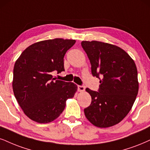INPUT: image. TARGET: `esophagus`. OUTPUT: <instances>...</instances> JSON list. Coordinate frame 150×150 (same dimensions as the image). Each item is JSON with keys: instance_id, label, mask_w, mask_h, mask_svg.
I'll list each match as a JSON object with an SVG mask.
<instances>
[{"instance_id": "esophagus-1", "label": "esophagus", "mask_w": 150, "mask_h": 150, "mask_svg": "<svg viewBox=\"0 0 150 150\" xmlns=\"http://www.w3.org/2000/svg\"><path fill=\"white\" fill-rule=\"evenodd\" d=\"M78 90L79 92H83L85 90V87L83 86H78Z\"/></svg>"}]
</instances>
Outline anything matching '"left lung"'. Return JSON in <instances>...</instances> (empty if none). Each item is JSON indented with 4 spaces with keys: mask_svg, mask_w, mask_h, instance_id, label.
<instances>
[{
    "mask_svg": "<svg viewBox=\"0 0 150 150\" xmlns=\"http://www.w3.org/2000/svg\"><path fill=\"white\" fill-rule=\"evenodd\" d=\"M81 46L90 60L92 76L100 79L98 92L86 88L92 102L84 109L85 115L101 128L117 125L130 111L138 95L136 64L126 51L115 45L83 41Z\"/></svg>",
    "mask_w": 150,
    "mask_h": 150,
    "instance_id": "1",
    "label": "left lung"
}]
</instances>
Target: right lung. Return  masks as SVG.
<instances>
[{
  "mask_svg": "<svg viewBox=\"0 0 150 150\" xmlns=\"http://www.w3.org/2000/svg\"><path fill=\"white\" fill-rule=\"evenodd\" d=\"M76 41L56 38L37 42L22 52L13 71L14 96L23 112L33 121L49 123L60 116L76 85L56 80L53 71H64V56Z\"/></svg>",
  "mask_w": 150,
  "mask_h": 150,
  "instance_id": "add662e5",
  "label": "right lung"
}]
</instances>
